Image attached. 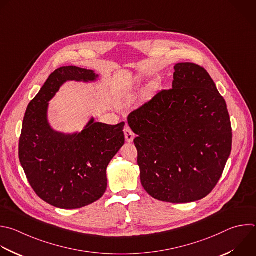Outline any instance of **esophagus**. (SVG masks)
Wrapping results in <instances>:
<instances>
[{
	"label": "esophagus",
	"mask_w": 256,
	"mask_h": 256,
	"mask_svg": "<svg viewBox=\"0 0 256 256\" xmlns=\"http://www.w3.org/2000/svg\"><path fill=\"white\" fill-rule=\"evenodd\" d=\"M124 136H126V140L128 142H132L134 140L136 134L132 132V130L128 126H126V128H124Z\"/></svg>",
	"instance_id": "1"
}]
</instances>
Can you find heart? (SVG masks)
Masks as SVG:
<instances>
[{
  "mask_svg": "<svg viewBox=\"0 0 256 256\" xmlns=\"http://www.w3.org/2000/svg\"><path fill=\"white\" fill-rule=\"evenodd\" d=\"M152 88H150V90L148 92V94L152 92ZM136 83L134 81L128 83V84L126 85V88H124V94H122V100H124V102H126V104L134 100V96H136Z\"/></svg>",
  "mask_w": 256,
  "mask_h": 256,
  "instance_id": "b5f03b06",
  "label": "heart"
}]
</instances>
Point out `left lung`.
Masks as SVG:
<instances>
[{"label":"left lung","instance_id":"left-lung-1","mask_svg":"<svg viewBox=\"0 0 256 256\" xmlns=\"http://www.w3.org/2000/svg\"><path fill=\"white\" fill-rule=\"evenodd\" d=\"M172 90H162L130 112L138 134V164L152 198L189 203L216 186L232 146L227 106L209 73L194 63L174 66Z\"/></svg>","mask_w":256,"mask_h":256}]
</instances>
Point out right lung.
<instances>
[{
    "label": "right lung",
    "mask_w": 256,
    "mask_h": 256,
    "mask_svg": "<svg viewBox=\"0 0 256 256\" xmlns=\"http://www.w3.org/2000/svg\"><path fill=\"white\" fill-rule=\"evenodd\" d=\"M94 70L56 69L29 104L19 142V158L35 193L61 209L88 206L106 193V168L124 144V122L110 126L92 116L82 130L63 132L48 118L49 102L67 81L96 82Z\"/></svg>",
    "instance_id": "add662e5"
}]
</instances>
